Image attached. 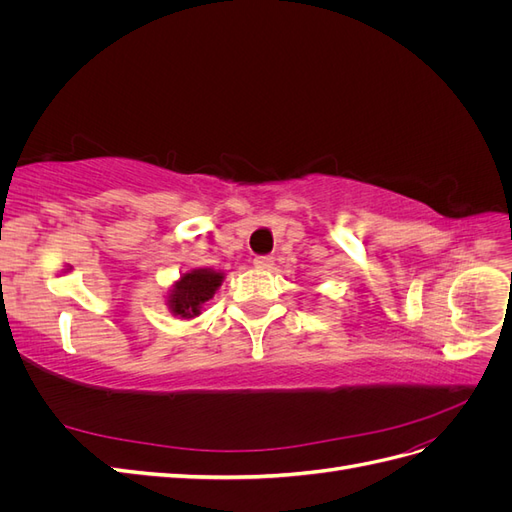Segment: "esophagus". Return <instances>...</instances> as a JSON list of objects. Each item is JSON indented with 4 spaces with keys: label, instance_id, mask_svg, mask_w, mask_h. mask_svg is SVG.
Listing matches in <instances>:
<instances>
[{
    "label": "esophagus",
    "instance_id": "obj_1",
    "mask_svg": "<svg viewBox=\"0 0 512 512\" xmlns=\"http://www.w3.org/2000/svg\"><path fill=\"white\" fill-rule=\"evenodd\" d=\"M254 265L258 269H271L273 267V256H256L254 258Z\"/></svg>",
    "mask_w": 512,
    "mask_h": 512
}]
</instances>
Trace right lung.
Instances as JSON below:
<instances>
[{
    "instance_id": "add662e5",
    "label": "right lung",
    "mask_w": 512,
    "mask_h": 512,
    "mask_svg": "<svg viewBox=\"0 0 512 512\" xmlns=\"http://www.w3.org/2000/svg\"><path fill=\"white\" fill-rule=\"evenodd\" d=\"M224 282V273L215 269H192L183 273L179 280L170 286L166 305L170 314L179 318H196L203 312V305L213 299L215 290Z\"/></svg>"
}]
</instances>
